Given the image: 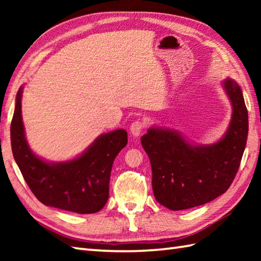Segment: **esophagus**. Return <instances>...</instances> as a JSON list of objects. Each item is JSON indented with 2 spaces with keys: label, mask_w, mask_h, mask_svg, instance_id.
<instances>
[{
  "label": "esophagus",
  "mask_w": 261,
  "mask_h": 261,
  "mask_svg": "<svg viewBox=\"0 0 261 261\" xmlns=\"http://www.w3.org/2000/svg\"><path fill=\"white\" fill-rule=\"evenodd\" d=\"M145 126H146V123L143 121L137 120L135 122H132L131 125H130L131 135L134 137H139L140 134L142 132V130L145 129Z\"/></svg>",
  "instance_id": "1"
}]
</instances>
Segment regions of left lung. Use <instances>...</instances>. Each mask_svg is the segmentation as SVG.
<instances>
[{"label": "left lung", "mask_w": 261, "mask_h": 261, "mask_svg": "<svg viewBox=\"0 0 261 261\" xmlns=\"http://www.w3.org/2000/svg\"><path fill=\"white\" fill-rule=\"evenodd\" d=\"M223 88L232 104L228 130L212 145H193L179 132L152 126L141 137L150 159L157 202L171 211L199 206L229 190L239 169L248 137V111L237 82Z\"/></svg>", "instance_id": "left-lung-1"}]
</instances>
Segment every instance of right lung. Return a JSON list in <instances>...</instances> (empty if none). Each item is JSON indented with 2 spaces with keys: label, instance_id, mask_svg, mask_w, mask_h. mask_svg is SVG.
Instances as JSON below:
<instances>
[{
  "label": "right lung",
  "instance_id": "add662e5",
  "mask_svg": "<svg viewBox=\"0 0 261 261\" xmlns=\"http://www.w3.org/2000/svg\"><path fill=\"white\" fill-rule=\"evenodd\" d=\"M20 87L11 122L13 157L31 192L42 204L79 214L96 213L109 198L111 170L115 157L127 143L126 131H111L96 138L80 157L48 163L28 145L21 114Z\"/></svg>",
  "mask_w": 261,
  "mask_h": 261
}]
</instances>
